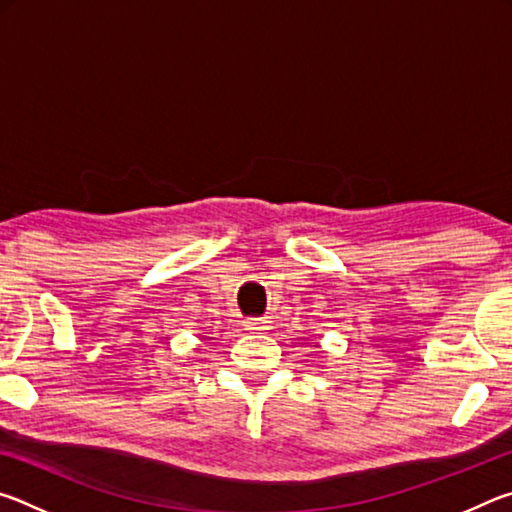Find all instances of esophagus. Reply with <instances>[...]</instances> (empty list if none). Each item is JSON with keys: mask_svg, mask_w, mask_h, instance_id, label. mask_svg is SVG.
Segmentation results:
<instances>
[{"mask_svg": "<svg viewBox=\"0 0 512 512\" xmlns=\"http://www.w3.org/2000/svg\"><path fill=\"white\" fill-rule=\"evenodd\" d=\"M246 327L253 329V332H262V329H266L264 323H259V320H246Z\"/></svg>", "mask_w": 512, "mask_h": 512, "instance_id": "1", "label": "esophagus"}]
</instances>
